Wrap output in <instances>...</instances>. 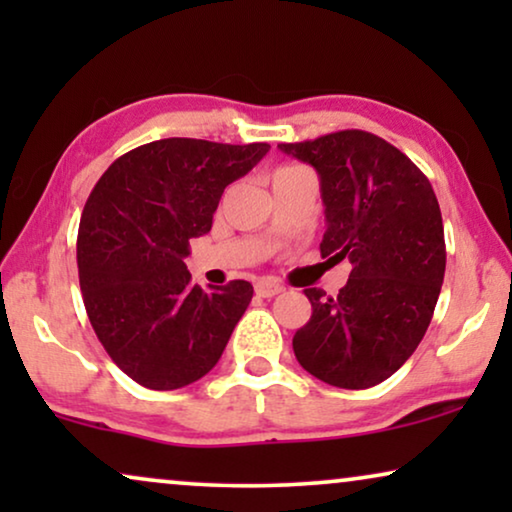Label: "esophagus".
Instances as JSON below:
<instances>
[{"label":"esophagus","mask_w":512,"mask_h":512,"mask_svg":"<svg viewBox=\"0 0 512 512\" xmlns=\"http://www.w3.org/2000/svg\"><path fill=\"white\" fill-rule=\"evenodd\" d=\"M282 291H284V286L270 282V279H261V282L256 284V296H261V298H275L277 293H282Z\"/></svg>","instance_id":"obj_1"}]
</instances>
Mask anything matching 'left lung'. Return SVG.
<instances>
[{
  "instance_id": "obj_1",
  "label": "left lung",
  "mask_w": 512,
  "mask_h": 512,
  "mask_svg": "<svg viewBox=\"0 0 512 512\" xmlns=\"http://www.w3.org/2000/svg\"><path fill=\"white\" fill-rule=\"evenodd\" d=\"M279 151L319 174L321 258L352 263L338 296L305 289L312 317L293 335V352L321 382L375 387L410 359L436 310L445 277L436 193L405 153L363 130L279 144Z\"/></svg>"
}]
</instances>
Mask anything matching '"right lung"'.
<instances>
[{
    "label": "right lung",
    "instance_id": "obj_1",
    "mask_svg": "<svg viewBox=\"0 0 512 512\" xmlns=\"http://www.w3.org/2000/svg\"><path fill=\"white\" fill-rule=\"evenodd\" d=\"M270 144L170 137L109 165L83 207L76 240L88 319L111 361L146 389L170 391L219 363L254 296L233 279L191 284L188 240L212 230L223 191Z\"/></svg>",
    "mask_w": 512,
    "mask_h": 512
}]
</instances>
